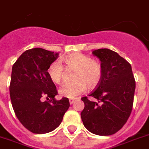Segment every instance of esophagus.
<instances>
[{
	"label": "esophagus",
	"instance_id": "34e87169",
	"mask_svg": "<svg viewBox=\"0 0 149 149\" xmlns=\"http://www.w3.org/2000/svg\"><path fill=\"white\" fill-rule=\"evenodd\" d=\"M76 101V99H69V103L70 104H72Z\"/></svg>",
	"mask_w": 149,
	"mask_h": 149
}]
</instances>
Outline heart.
Here are the masks:
<instances>
[{"instance_id":"b5f03b06","label":"heart","mask_w":149,"mask_h":149,"mask_svg":"<svg viewBox=\"0 0 149 149\" xmlns=\"http://www.w3.org/2000/svg\"><path fill=\"white\" fill-rule=\"evenodd\" d=\"M67 68L75 69L74 82L62 85L59 89L61 97L75 98L86 90L87 86L93 88L100 83L102 77V67L100 62L92 59L83 53H74L62 59ZM65 68L58 61H53L48 68V75L50 80L60 84L63 79Z\"/></svg>"}]
</instances>
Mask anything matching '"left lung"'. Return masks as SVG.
Instances as JSON below:
<instances>
[{
	"mask_svg": "<svg viewBox=\"0 0 149 149\" xmlns=\"http://www.w3.org/2000/svg\"><path fill=\"white\" fill-rule=\"evenodd\" d=\"M100 59L102 77L88 97H84V108L81 116L84 127L99 136H110L125 125L131 114L136 81L131 65L117 52L108 49L93 52Z\"/></svg>",
	"mask_w": 149,
	"mask_h": 149,
	"instance_id": "left-lung-1",
	"label": "left lung"
}]
</instances>
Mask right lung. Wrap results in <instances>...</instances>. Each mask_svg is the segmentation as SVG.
Instances as JSON below:
<instances>
[{"mask_svg":"<svg viewBox=\"0 0 149 149\" xmlns=\"http://www.w3.org/2000/svg\"><path fill=\"white\" fill-rule=\"evenodd\" d=\"M58 53L40 48L24 52L13 65L9 85L12 105L24 128L36 134H44L61 125L69 108L67 97L56 100L57 90L48 68Z\"/></svg>","mask_w":149,"mask_h":149,"instance_id":"right-lung-1","label":"right lung"}]
</instances>
